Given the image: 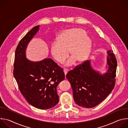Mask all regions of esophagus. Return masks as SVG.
<instances>
[{
  "label": "esophagus",
  "mask_w": 128,
  "mask_h": 128,
  "mask_svg": "<svg viewBox=\"0 0 128 128\" xmlns=\"http://www.w3.org/2000/svg\"><path fill=\"white\" fill-rule=\"evenodd\" d=\"M68 71H69V70H68V69H64V74H65V76H66V74H67V72H68Z\"/></svg>",
  "instance_id": "1"
}]
</instances>
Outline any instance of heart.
<instances>
[{"instance_id": "obj_1", "label": "heart", "mask_w": 128, "mask_h": 128, "mask_svg": "<svg viewBox=\"0 0 128 128\" xmlns=\"http://www.w3.org/2000/svg\"><path fill=\"white\" fill-rule=\"evenodd\" d=\"M92 41L86 31L80 28H71L63 31L58 36L57 42L50 47L51 55L58 63L63 64L68 57L69 51L71 58L66 66L74 65L75 62L80 64L85 61L90 54Z\"/></svg>"}]
</instances>
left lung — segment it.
Masks as SVG:
<instances>
[{"mask_svg": "<svg viewBox=\"0 0 128 128\" xmlns=\"http://www.w3.org/2000/svg\"><path fill=\"white\" fill-rule=\"evenodd\" d=\"M108 69L103 74L86 61L69 71L66 78L70 83L75 102L85 108L94 107L112 92L116 84L117 61L113 50L107 51Z\"/></svg>", "mask_w": 128, "mask_h": 128, "instance_id": "left-lung-1", "label": "left lung"}]
</instances>
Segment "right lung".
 I'll list each match as a JSON object with an SVG mask.
<instances>
[{"label":"right lung","instance_id":"right-lung-1","mask_svg":"<svg viewBox=\"0 0 128 128\" xmlns=\"http://www.w3.org/2000/svg\"><path fill=\"white\" fill-rule=\"evenodd\" d=\"M40 25L34 27L20 41L15 52L14 76L20 92L32 106L48 109L59 102L57 86L64 80L63 69L52 59L33 62L26 57L30 41L37 33Z\"/></svg>","mask_w":128,"mask_h":128}]
</instances>
